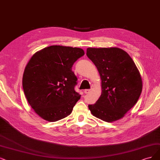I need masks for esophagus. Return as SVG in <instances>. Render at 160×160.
Returning a JSON list of instances; mask_svg holds the SVG:
<instances>
[{
	"instance_id": "1",
	"label": "esophagus",
	"mask_w": 160,
	"mask_h": 160,
	"mask_svg": "<svg viewBox=\"0 0 160 160\" xmlns=\"http://www.w3.org/2000/svg\"><path fill=\"white\" fill-rule=\"evenodd\" d=\"M91 89H86V90H84V92L85 93H89L90 92H91Z\"/></svg>"
}]
</instances>
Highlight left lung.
<instances>
[{
	"instance_id": "left-lung-1",
	"label": "left lung",
	"mask_w": 160,
	"mask_h": 160,
	"mask_svg": "<svg viewBox=\"0 0 160 160\" xmlns=\"http://www.w3.org/2000/svg\"><path fill=\"white\" fill-rule=\"evenodd\" d=\"M88 57L95 64L102 80V94L91 113L105 122L119 120L137 103L142 80L132 58L118 47L87 49Z\"/></svg>"
}]
</instances>
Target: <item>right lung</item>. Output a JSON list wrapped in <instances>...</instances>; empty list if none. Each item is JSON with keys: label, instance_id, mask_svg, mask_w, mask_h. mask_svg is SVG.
Returning <instances> with one entry per match:
<instances>
[{"label": "right lung", "instance_id": "obj_1", "mask_svg": "<svg viewBox=\"0 0 160 160\" xmlns=\"http://www.w3.org/2000/svg\"><path fill=\"white\" fill-rule=\"evenodd\" d=\"M84 55L80 48L52 45L29 59L23 74V89L29 104L43 119L55 122L72 113L81 96L74 90L77 78L72 67Z\"/></svg>", "mask_w": 160, "mask_h": 160}]
</instances>
